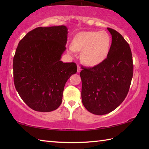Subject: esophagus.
Returning a JSON list of instances; mask_svg holds the SVG:
<instances>
[{"mask_svg":"<svg viewBox=\"0 0 149 149\" xmlns=\"http://www.w3.org/2000/svg\"><path fill=\"white\" fill-rule=\"evenodd\" d=\"M81 70V66L79 65H77V72L79 73Z\"/></svg>","mask_w":149,"mask_h":149,"instance_id":"esophagus-1","label":"esophagus"}]
</instances>
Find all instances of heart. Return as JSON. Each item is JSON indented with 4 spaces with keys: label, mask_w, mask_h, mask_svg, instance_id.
<instances>
[{
    "label": "heart",
    "mask_w": 149,
    "mask_h": 149,
    "mask_svg": "<svg viewBox=\"0 0 149 149\" xmlns=\"http://www.w3.org/2000/svg\"><path fill=\"white\" fill-rule=\"evenodd\" d=\"M111 38L104 31H85L77 34L72 41L69 51L82 52L81 58L85 64L93 66L104 61L110 49Z\"/></svg>",
    "instance_id": "heart-1"
}]
</instances>
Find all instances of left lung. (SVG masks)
<instances>
[{"mask_svg":"<svg viewBox=\"0 0 149 149\" xmlns=\"http://www.w3.org/2000/svg\"><path fill=\"white\" fill-rule=\"evenodd\" d=\"M111 45L107 58L91 68H82V102L88 111L106 115L125 99L133 75L131 48L123 37L111 28Z\"/></svg>","mask_w":149,"mask_h":149,"instance_id":"left-lung-1","label":"left lung"}]
</instances>
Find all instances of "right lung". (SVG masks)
I'll list each match as a JSON object with an SVG mask.
<instances>
[{"label": "right lung", "instance_id": "right-lung-1", "mask_svg": "<svg viewBox=\"0 0 149 149\" xmlns=\"http://www.w3.org/2000/svg\"><path fill=\"white\" fill-rule=\"evenodd\" d=\"M65 26L37 27L20 42L13 58L16 90L30 108L40 112L58 109L66 81L77 72L75 63L60 61L66 49Z\"/></svg>", "mask_w": 149, "mask_h": 149}]
</instances>
